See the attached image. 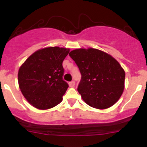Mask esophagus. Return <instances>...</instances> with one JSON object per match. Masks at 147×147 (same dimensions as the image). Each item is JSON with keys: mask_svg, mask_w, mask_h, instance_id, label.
<instances>
[{"mask_svg": "<svg viewBox=\"0 0 147 147\" xmlns=\"http://www.w3.org/2000/svg\"><path fill=\"white\" fill-rule=\"evenodd\" d=\"M75 85V81H72V82H69V86L70 87H73Z\"/></svg>", "mask_w": 147, "mask_h": 147, "instance_id": "34e87169", "label": "esophagus"}]
</instances>
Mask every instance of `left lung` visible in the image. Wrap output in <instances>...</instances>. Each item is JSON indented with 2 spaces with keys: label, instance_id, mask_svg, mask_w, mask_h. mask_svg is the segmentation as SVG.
<instances>
[{
  "label": "left lung",
  "instance_id": "8db88e82",
  "mask_svg": "<svg viewBox=\"0 0 147 147\" xmlns=\"http://www.w3.org/2000/svg\"><path fill=\"white\" fill-rule=\"evenodd\" d=\"M69 55L80 69L78 91L86 104L106 109L118 101L124 90L125 73L113 57L92 48L75 49Z\"/></svg>",
  "mask_w": 147,
  "mask_h": 147
}]
</instances>
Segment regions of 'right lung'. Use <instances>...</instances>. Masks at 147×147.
<instances>
[{
	"instance_id": "obj_1",
	"label": "right lung",
	"mask_w": 147,
	"mask_h": 147,
	"mask_svg": "<svg viewBox=\"0 0 147 147\" xmlns=\"http://www.w3.org/2000/svg\"><path fill=\"white\" fill-rule=\"evenodd\" d=\"M69 52V49L58 46L39 49L20 67L19 87L34 107L46 110L62 101L68 88L63 80V62Z\"/></svg>"
}]
</instances>
